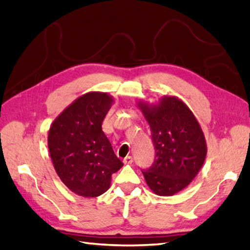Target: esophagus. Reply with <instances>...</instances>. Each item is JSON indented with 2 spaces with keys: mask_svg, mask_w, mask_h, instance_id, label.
Instances as JSON below:
<instances>
[{
  "mask_svg": "<svg viewBox=\"0 0 250 250\" xmlns=\"http://www.w3.org/2000/svg\"><path fill=\"white\" fill-rule=\"evenodd\" d=\"M123 162H124V164H131L132 162H133V159H132V157L128 156V157H126V158L123 160Z\"/></svg>",
  "mask_w": 250,
  "mask_h": 250,
  "instance_id": "esophagus-1",
  "label": "esophagus"
}]
</instances>
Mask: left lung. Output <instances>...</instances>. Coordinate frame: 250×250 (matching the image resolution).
<instances>
[{
	"mask_svg": "<svg viewBox=\"0 0 250 250\" xmlns=\"http://www.w3.org/2000/svg\"><path fill=\"white\" fill-rule=\"evenodd\" d=\"M150 126L156 159L142 171L148 187L161 197L183 190L204 164L207 145L203 130L183 101L164 96L156 104L139 102Z\"/></svg>",
	"mask_w": 250,
	"mask_h": 250,
	"instance_id": "1",
	"label": "left lung"
}]
</instances>
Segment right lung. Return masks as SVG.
Segmentation results:
<instances>
[{
    "label": "right lung",
    "mask_w": 250,
    "mask_h": 250,
    "mask_svg": "<svg viewBox=\"0 0 250 250\" xmlns=\"http://www.w3.org/2000/svg\"><path fill=\"white\" fill-rule=\"evenodd\" d=\"M112 103L108 93L87 92L67 106L49 128L53 167L68 189L81 197L94 198L106 192L112 173L123 166L102 130Z\"/></svg>",
    "instance_id": "1"
}]
</instances>
